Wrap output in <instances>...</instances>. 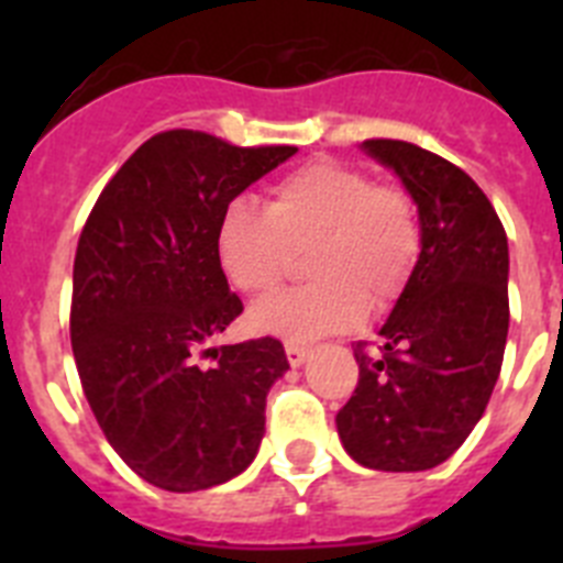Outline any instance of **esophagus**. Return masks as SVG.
Returning a JSON list of instances; mask_svg holds the SVG:
<instances>
[{"mask_svg":"<svg viewBox=\"0 0 563 563\" xmlns=\"http://www.w3.org/2000/svg\"><path fill=\"white\" fill-rule=\"evenodd\" d=\"M285 352H287V361H290V366H301V363L310 357V350H307V346H301V343H292V341L285 343Z\"/></svg>","mask_w":563,"mask_h":563,"instance_id":"esophagus-1","label":"esophagus"}]
</instances>
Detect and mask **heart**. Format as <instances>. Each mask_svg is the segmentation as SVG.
<instances>
[{"instance_id": "heart-1", "label": "heart", "mask_w": 563, "mask_h": 563, "mask_svg": "<svg viewBox=\"0 0 563 563\" xmlns=\"http://www.w3.org/2000/svg\"><path fill=\"white\" fill-rule=\"evenodd\" d=\"M222 276L245 296H267L290 273L292 253H307L316 282L267 298L251 327L287 341H312L361 324L366 305L389 307L417 267L422 228L400 186L335 161L296 168L271 188L265 208L236 200L217 225Z\"/></svg>"}]
</instances>
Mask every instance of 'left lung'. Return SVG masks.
I'll list each match as a JSON object with an SVG mask.
<instances>
[{"label": "left lung", "mask_w": 563, "mask_h": 563, "mask_svg": "<svg viewBox=\"0 0 563 563\" xmlns=\"http://www.w3.org/2000/svg\"><path fill=\"white\" fill-rule=\"evenodd\" d=\"M400 177L422 228L409 285L377 330V355L357 343L355 395L338 437L372 471H429L474 431L499 380L507 324V236L462 168L406 141H363Z\"/></svg>", "instance_id": "obj_1"}]
</instances>
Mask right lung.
<instances>
[{
  "instance_id": "1",
  "label": "right lung",
  "mask_w": 563,
  "mask_h": 563,
  "mask_svg": "<svg viewBox=\"0 0 563 563\" xmlns=\"http://www.w3.org/2000/svg\"><path fill=\"white\" fill-rule=\"evenodd\" d=\"M296 146L242 148L194 129L148 137L78 239L69 338L89 409L148 485L191 494L245 471L290 369L276 338L208 346L242 312L217 262L220 217ZM214 357L200 367L196 355Z\"/></svg>"
}]
</instances>
